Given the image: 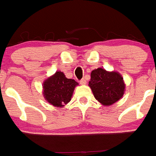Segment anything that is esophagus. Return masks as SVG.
Returning <instances> with one entry per match:
<instances>
[{"instance_id": "esophagus-1", "label": "esophagus", "mask_w": 156, "mask_h": 156, "mask_svg": "<svg viewBox=\"0 0 156 156\" xmlns=\"http://www.w3.org/2000/svg\"><path fill=\"white\" fill-rule=\"evenodd\" d=\"M80 84H86V80L84 78H82V79L80 81Z\"/></svg>"}]
</instances>
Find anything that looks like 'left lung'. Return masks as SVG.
Here are the masks:
<instances>
[{"mask_svg":"<svg viewBox=\"0 0 156 156\" xmlns=\"http://www.w3.org/2000/svg\"><path fill=\"white\" fill-rule=\"evenodd\" d=\"M89 86L94 97L104 106H110L120 100L125 88L120 74L107 72L101 68L91 72Z\"/></svg>","mask_w":156,"mask_h":156,"instance_id":"8db88e82","label":"left lung"}]
</instances>
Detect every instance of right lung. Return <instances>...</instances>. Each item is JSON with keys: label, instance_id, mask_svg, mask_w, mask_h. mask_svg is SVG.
Wrapping results in <instances>:
<instances>
[{"label": "right lung", "instance_id": "1", "mask_svg": "<svg viewBox=\"0 0 156 156\" xmlns=\"http://www.w3.org/2000/svg\"><path fill=\"white\" fill-rule=\"evenodd\" d=\"M78 84L74 79L67 78L63 72H56L44 83V96L50 104L61 107L70 101Z\"/></svg>", "mask_w": 156, "mask_h": 156}]
</instances>
